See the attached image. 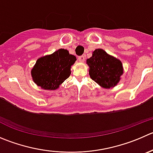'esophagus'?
I'll return each instance as SVG.
<instances>
[{
    "label": "esophagus",
    "mask_w": 153,
    "mask_h": 153,
    "mask_svg": "<svg viewBox=\"0 0 153 153\" xmlns=\"http://www.w3.org/2000/svg\"><path fill=\"white\" fill-rule=\"evenodd\" d=\"M78 59H79V61L80 62H83L84 61H85V56H79V57L78 58Z\"/></svg>",
    "instance_id": "1"
}]
</instances>
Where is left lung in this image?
<instances>
[{
	"label": "left lung",
	"mask_w": 153,
	"mask_h": 153,
	"mask_svg": "<svg viewBox=\"0 0 153 153\" xmlns=\"http://www.w3.org/2000/svg\"><path fill=\"white\" fill-rule=\"evenodd\" d=\"M91 79L104 88L116 86L124 73L119 59L109 55L102 49H96L91 58L86 60Z\"/></svg>",
	"instance_id": "left-lung-1"
}]
</instances>
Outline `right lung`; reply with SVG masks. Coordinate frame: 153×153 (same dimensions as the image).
<instances>
[{"mask_svg":"<svg viewBox=\"0 0 153 153\" xmlns=\"http://www.w3.org/2000/svg\"><path fill=\"white\" fill-rule=\"evenodd\" d=\"M76 61V56L67 49H58L37 59L30 71L32 79L42 89H58L70 76L71 67Z\"/></svg>","mask_w":153,"mask_h":153,"instance_id":"obj_1","label":"right lung"}]
</instances>
